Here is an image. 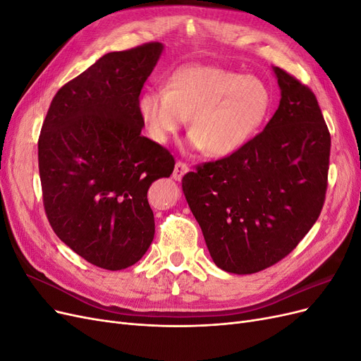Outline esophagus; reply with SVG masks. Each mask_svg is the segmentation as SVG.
<instances>
[{
  "mask_svg": "<svg viewBox=\"0 0 361 361\" xmlns=\"http://www.w3.org/2000/svg\"><path fill=\"white\" fill-rule=\"evenodd\" d=\"M190 169H188V166L185 162H182V161H178L176 164H174V170H173V179H176V180H180L182 178H183V174L187 173Z\"/></svg>",
  "mask_w": 361,
  "mask_h": 361,
  "instance_id": "1",
  "label": "esophagus"
}]
</instances>
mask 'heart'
Masks as SVG:
<instances>
[{
    "mask_svg": "<svg viewBox=\"0 0 361 361\" xmlns=\"http://www.w3.org/2000/svg\"><path fill=\"white\" fill-rule=\"evenodd\" d=\"M271 106L267 84L251 75L204 64H188L167 80L166 90L140 96L138 113L149 137L159 145L190 116L188 145L211 157L236 154L256 137Z\"/></svg>",
    "mask_w": 361,
    "mask_h": 361,
    "instance_id": "1",
    "label": "heart"
}]
</instances>
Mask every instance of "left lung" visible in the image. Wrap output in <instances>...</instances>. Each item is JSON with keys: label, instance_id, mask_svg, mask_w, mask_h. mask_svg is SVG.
<instances>
[{"label": "left lung", "instance_id": "8db88e82", "mask_svg": "<svg viewBox=\"0 0 361 361\" xmlns=\"http://www.w3.org/2000/svg\"><path fill=\"white\" fill-rule=\"evenodd\" d=\"M280 105L236 154L204 162L182 179L214 264L253 274L286 257L322 211L331 138L307 85L272 68Z\"/></svg>", "mask_w": 361, "mask_h": 361}]
</instances>
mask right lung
Wrapping results in <instances>:
<instances>
[{
  "label": "right lung",
  "instance_id": "add662e5",
  "mask_svg": "<svg viewBox=\"0 0 361 361\" xmlns=\"http://www.w3.org/2000/svg\"><path fill=\"white\" fill-rule=\"evenodd\" d=\"M164 47L108 52L54 96L39 137L43 206L52 231L104 269L134 265L154 241L147 190L174 158L141 135L138 97Z\"/></svg>",
  "mask_w": 361,
  "mask_h": 361
}]
</instances>
